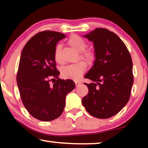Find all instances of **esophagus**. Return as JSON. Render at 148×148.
Segmentation results:
<instances>
[{
  "label": "esophagus",
  "instance_id": "34e87169",
  "mask_svg": "<svg viewBox=\"0 0 148 148\" xmlns=\"http://www.w3.org/2000/svg\"><path fill=\"white\" fill-rule=\"evenodd\" d=\"M75 86L77 87L79 85L81 84V83L79 82H77V81H75Z\"/></svg>",
  "mask_w": 148,
  "mask_h": 148
}]
</instances>
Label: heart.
<instances>
[{"label":"heart","mask_w":148,"mask_h":148,"mask_svg":"<svg viewBox=\"0 0 148 148\" xmlns=\"http://www.w3.org/2000/svg\"><path fill=\"white\" fill-rule=\"evenodd\" d=\"M67 43L72 48L81 53V57L87 60L89 63H92L95 60V55L90 50H84L86 49L87 44L85 40L79 36L73 35L69 39ZM60 50V46H56L54 51V58L56 62H59L58 52ZM87 69V64L84 61H79L75 63L69 64L64 66L61 70V75L64 78L74 79H78L84 73Z\"/></svg>","instance_id":"heart-1"}]
</instances>
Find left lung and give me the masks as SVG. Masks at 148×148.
I'll use <instances>...</instances> for the list:
<instances>
[{
  "label": "left lung",
  "mask_w": 148,
  "mask_h": 148,
  "mask_svg": "<svg viewBox=\"0 0 148 148\" xmlns=\"http://www.w3.org/2000/svg\"><path fill=\"white\" fill-rule=\"evenodd\" d=\"M93 42L94 65L84 77L92 80L82 99L86 110L98 119H108L121 111L130 98L133 62L127 46L114 32L96 28L84 36Z\"/></svg>",
  "instance_id": "left-lung-1"
}]
</instances>
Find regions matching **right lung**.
Instances as JSON below:
<instances>
[{
  "label": "right lung",
  "instance_id": "1",
  "mask_svg": "<svg viewBox=\"0 0 148 148\" xmlns=\"http://www.w3.org/2000/svg\"><path fill=\"white\" fill-rule=\"evenodd\" d=\"M65 37L57 32H39L21 52L17 75L20 96L28 112L40 121L59 117L66 94L75 88L73 81L58 78L60 72L56 67L54 51L57 42Z\"/></svg>",
  "mask_w": 148,
  "mask_h": 148
}]
</instances>
